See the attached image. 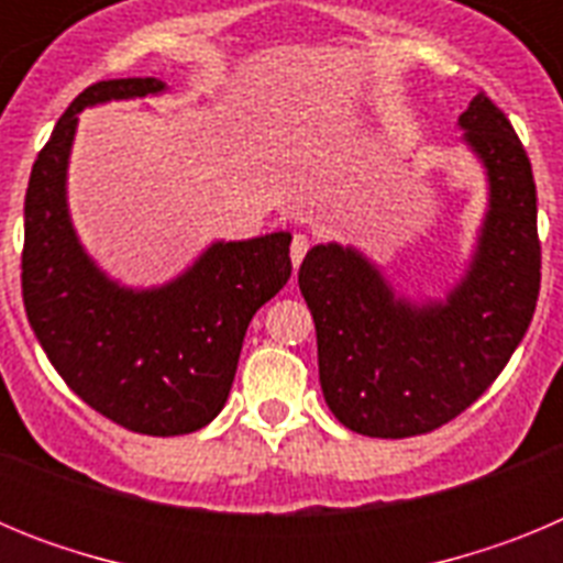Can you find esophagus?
Segmentation results:
<instances>
[{
  "instance_id": "obj_1",
  "label": "esophagus",
  "mask_w": 563,
  "mask_h": 563,
  "mask_svg": "<svg viewBox=\"0 0 563 563\" xmlns=\"http://www.w3.org/2000/svg\"><path fill=\"white\" fill-rule=\"evenodd\" d=\"M307 247H310V239H307L305 233H296V236H292V242H290V258H292V267H296V271H298V265L305 262Z\"/></svg>"
}]
</instances>
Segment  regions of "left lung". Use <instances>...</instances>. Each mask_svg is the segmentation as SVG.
<instances>
[{"instance_id":"1","label":"left lung","mask_w":563,"mask_h":563,"mask_svg":"<svg viewBox=\"0 0 563 563\" xmlns=\"http://www.w3.org/2000/svg\"><path fill=\"white\" fill-rule=\"evenodd\" d=\"M456 126L485 174L487 206L449 290L411 298L375 258L341 242L312 245L298 267L324 400L363 437L400 440L454 420L499 377L533 321L541 287L533 168L490 98L476 96Z\"/></svg>"}]
</instances>
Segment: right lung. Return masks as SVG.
Listing matches in <instances>:
<instances>
[{"instance_id": "right-lung-1", "label": "right lung", "mask_w": 563, "mask_h": 563, "mask_svg": "<svg viewBox=\"0 0 563 563\" xmlns=\"http://www.w3.org/2000/svg\"><path fill=\"white\" fill-rule=\"evenodd\" d=\"M161 78L87 87L58 118L24 194L22 296L42 350L87 406L137 434L200 431L231 395L247 324L290 278V231L213 239L163 285L129 287L73 225L67 172L78 114L166 96Z\"/></svg>"}]
</instances>
